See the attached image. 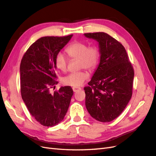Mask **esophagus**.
<instances>
[{
    "mask_svg": "<svg viewBox=\"0 0 156 156\" xmlns=\"http://www.w3.org/2000/svg\"><path fill=\"white\" fill-rule=\"evenodd\" d=\"M72 90H73V91L74 92H76L78 91V90H80L81 88H80V87H73V88H72Z\"/></svg>",
    "mask_w": 156,
    "mask_h": 156,
    "instance_id": "obj_1",
    "label": "esophagus"
}]
</instances>
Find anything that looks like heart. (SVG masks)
<instances>
[{"mask_svg": "<svg viewBox=\"0 0 156 156\" xmlns=\"http://www.w3.org/2000/svg\"><path fill=\"white\" fill-rule=\"evenodd\" d=\"M66 52L71 58L78 59V69L85 68L92 70L97 66L100 60V50L96 46H88L85 42L76 41L72 42L66 48ZM54 64L56 67L62 72L66 70L68 60L62 53H58L55 56ZM89 77L88 72L80 70L70 73L62 78L64 85L70 86H80L83 84Z\"/></svg>", "mask_w": 156, "mask_h": 156, "instance_id": "1", "label": "heart"}]
</instances>
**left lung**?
I'll return each mask as SVG.
<instances>
[{
  "label": "left lung",
  "mask_w": 156,
  "mask_h": 156,
  "mask_svg": "<svg viewBox=\"0 0 156 156\" xmlns=\"http://www.w3.org/2000/svg\"><path fill=\"white\" fill-rule=\"evenodd\" d=\"M99 43L100 61L86 94V109L92 118L109 122L118 117L132 95L134 70L120 42L105 32L85 33Z\"/></svg>",
  "instance_id": "left-lung-1"
}]
</instances>
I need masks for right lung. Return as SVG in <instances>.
Instances as JSON below:
<instances>
[{
	"instance_id": "obj_1",
	"label": "right lung",
	"mask_w": 156,
	"mask_h": 156,
	"mask_svg": "<svg viewBox=\"0 0 156 156\" xmlns=\"http://www.w3.org/2000/svg\"><path fill=\"white\" fill-rule=\"evenodd\" d=\"M66 37H44L34 42L21 60L20 92L30 114L44 126L59 124L68 111L73 90L64 86L54 94L50 89L57 84L56 54L69 42Z\"/></svg>"
}]
</instances>
